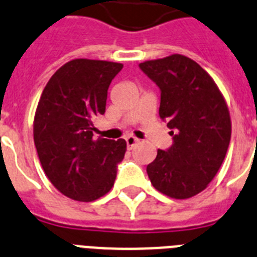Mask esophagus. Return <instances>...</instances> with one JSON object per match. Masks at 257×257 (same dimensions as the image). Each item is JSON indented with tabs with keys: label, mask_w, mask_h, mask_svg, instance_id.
<instances>
[{
	"label": "esophagus",
	"mask_w": 257,
	"mask_h": 257,
	"mask_svg": "<svg viewBox=\"0 0 257 257\" xmlns=\"http://www.w3.org/2000/svg\"><path fill=\"white\" fill-rule=\"evenodd\" d=\"M125 141H126V145H128V149H133L136 145H137V144H139L140 140L136 139V137H133V136H128V137L125 139Z\"/></svg>",
	"instance_id": "1"
}]
</instances>
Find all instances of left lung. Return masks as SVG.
Wrapping results in <instances>:
<instances>
[{"mask_svg":"<svg viewBox=\"0 0 257 257\" xmlns=\"http://www.w3.org/2000/svg\"><path fill=\"white\" fill-rule=\"evenodd\" d=\"M139 66L161 90L159 116L172 136V145L146 167L149 179L163 195L189 198L208 187L225 159L231 137L227 105L212 77L185 56Z\"/></svg>","mask_w":257,"mask_h":257,"instance_id":"1","label":"left lung"}]
</instances>
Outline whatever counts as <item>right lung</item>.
I'll return each instance as SVG.
<instances>
[{
	"mask_svg": "<svg viewBox=\"0 0 257 257\" xmlns=\"http://www.w3.org/2000/svg\"><path fill=\"white\" fill-rule=\"evenodd\" d=\"M121 64L77 59L52 75L36 108L34 141L45 175L62 195L94 201L113 187L126 142L94 139L107 92Z\"/></svg>",
	"mask_w": 257,
	"mask_h": 257,
	"instance_id": "1",
	"label": "right lung"
}]
</instances>
